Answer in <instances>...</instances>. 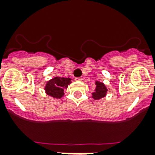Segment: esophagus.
I'll return each mask as SVG.
<instances>
[{
	"instance_id": "esophagus-1",
	"label": "esophagus",
	"mask_w": 155,
	"mask_h": 155,
	"mask_svg": "<svg viewBox=\"0 0 155 155\" xmlns=\"http://www.w3.org/2000/svg\"><path fill=\"white\" fill-rule=\"evenodd\" d=\"M75 80H76V81H82L83 79L81 77H77V78H75Z\"/></svg>"
}]
</instances>
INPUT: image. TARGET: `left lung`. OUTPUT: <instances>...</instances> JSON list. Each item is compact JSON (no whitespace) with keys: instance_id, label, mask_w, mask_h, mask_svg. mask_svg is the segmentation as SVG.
I'll list each match as a JSON object with an SVG mask.
<instances>
[{"instance_id":"obj_1","label":"left lung","mask_w":155,"mask_h":155,"mask_svg":"<svg viewBox=\"0 0 155 155\" xmlns=\"http://www.w3.org/2000/svg\"><path fill=\"white\" fill-rule=\"evenodd\" d=\"M107 92H108V89H107L105 84H104V83L102 82L97 81L95 91L92 93V98L94 100L101 99L105 97Z\"/></svg>"}]
</instances>
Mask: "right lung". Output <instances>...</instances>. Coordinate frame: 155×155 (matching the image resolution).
Listing matches in <instances>:
<instances>
[{
  "label": "right lung",
  "mask_w": 155,
  "mask_h": 155,
  "mask_svg": "<svg viewBox=\"0 0 155 155\" xmlns=\"http://www.w3.org/2000/svg\"><path fill=\"white\" fill-rule=\"evenodd\" d=\"M70 78L54 77L47 81L45 86V92L48 96L55 99H60L64 95V89L68 87L71 83Z\"/></svg>",
  "instance_id": "obj_1"
}]
</instances>
